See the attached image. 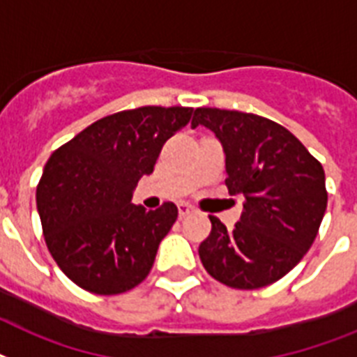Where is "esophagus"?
Wrapping results in <instances>:
<instances>
[{"label": "esophagus", "mask_w": 357, "mask_h": 357, "mask_svg": "<svg viewBox=\"0 0 357 357\" xmlns=\"http://www.w3.org/2000/svg\"><path fill=\"white\" fill-rule=\"evenodd\" d=\"M178 213H179V218H185V216H188V214L196 213V207L187 204V202H181V204H178Z\"/></svg>", "instance_id": "1"}]
</instances>
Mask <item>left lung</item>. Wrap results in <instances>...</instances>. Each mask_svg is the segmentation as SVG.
I'll use <instances>...</instances> for the list:
<instances>
[{
  "label": "left lung",
  "mask_w": 357,
  "mask_h": 357,
  "mask_svg": "<svg viewBox=\"0 0 357 357\" xmlns=\"http://www.w3.org/2000/svg\"><path fill=\"white\" fill-rule=\"evenodd\" d=\"M199 124L224 144L229 194L244 198L233 231L208 216L213 229L199 244L202 264L229 288L277 282L319 233L328 202L323 165L289 130L255 113L196 108L192 128Z\"/></svg>",
  "instance_id": "obj_1"
}]
</instances>
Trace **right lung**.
Returning a JSON list of instances; mask_svg holds the SVG:
<instances>
[{
	"mask_svg": "<svg viewBox=\"0 0 357 357\" xmlns=\"http://www.w3.org/2000/svg\"><path fill=\"white\" fill-rule=\"evenodd\" d=\"M190 115L183 106L124 109L51 153L36 187L38 213L49 253L77 286L117 295L146 279L178 207L165 202L146 211L130 199Z\"/></svg>",
	"mask_w": 357,
	"mask_h": 357,
	"instance_id": "1",
	"label": "right lung"
}]
</instances>
